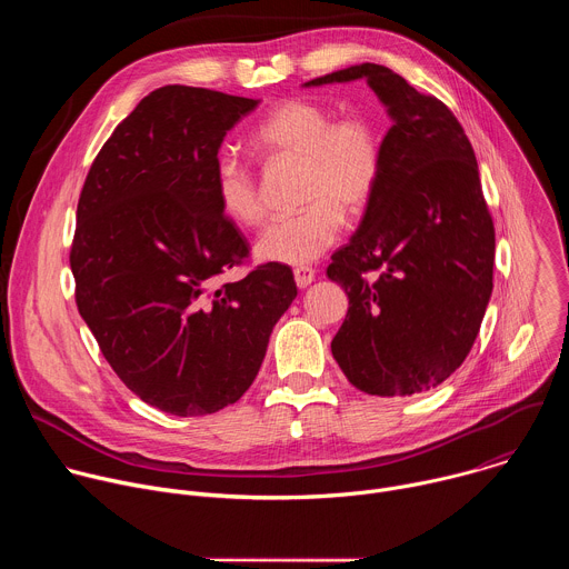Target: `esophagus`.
<instances>
[{"label":"esophagus","mask_w":569,"mask_h":569,"mask_svg":"<svg viewBox=\"0 0 569 569\" xmlns=\"http://www.w3.org/2000/svg\"><path fill=\"white\" fill-rule=\"evenodd\" d=\"M312 279H315V270H312V268H308V266L295 268V281H297V286H299V288L310 286V283H312Z\"/></svg>","instance_id":"34e87169"}]
</instances>
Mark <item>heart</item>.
Masks as SVG:
<instances>
[{
  "label": "heart",
  "instance_id": "obj_1",
  "mask_svg": "<svg viewBox=\"0 0 569 569\" xmlns=\"http://www.w3.org/2000/svg\"><path fill=\"white\" fill-rule=\"evenodd\" d=\"M252 143L268 159L301 161L299 202L306 204L261 231L254 248L261 261L312 263L340 238L345 213H362L378 191L385 150L369 117L336 119L327 106L288 99L254 128ZM213 193L236 224L257 227L266 216L257 173L233 154L218 157Z\"/></svg>",
  "mask_w": 569,
  "mask_h": 569
}]
</instances>
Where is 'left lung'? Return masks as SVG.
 I'll return each instance as SVG.
<instances>
[{"label": "left lung", "mask_w": 569, "mask_h": 569, "mask_svg": "<svg viewBox=\"0 0 569 569\" xmlns=\"http://www.w3.org/2000/svg\"><path fill=\"white\" fill-rule=\"evenodd\" d=\"M367 78L389 108L382 176L349 246L327 268L349 295L331 342L353 387L412 396L470 353L493 290L496 227L475 150L450 108L373 62L306 86Z\"/></svg>", "instance_id": "8db88e82"}]
</instances>
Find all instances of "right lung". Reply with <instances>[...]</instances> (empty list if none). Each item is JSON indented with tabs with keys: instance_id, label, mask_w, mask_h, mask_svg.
Listing matches in <instances>:
<instances>
[{
	"instance_id": "obj_1",
	"label": "right lung",
	"mask_w": 569,
	"mask_h": 569,
	"mask_svg": "<svg viewBox=\"0 0 569 569\" xmlns=\"http://www.w3.org/2000/svg\"><path fill=\"white\" fill-rule=\"evenodd\" d=\"M254 99L207 88L150 92L94 157L76 209V306L121 382L152 408L204 417L254 382L297 297L292 270L250 267L213 193L218 148Z\"/></svg>"
}]
</instances>
